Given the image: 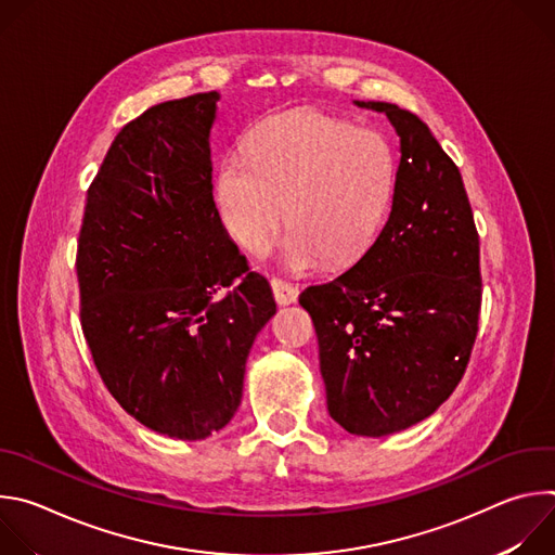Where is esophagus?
I'll return each mask as SVG.
<instances>
[{
    "mask_svg": "<svg viewBox=\"0 0 555 555\" xmlns=\"http://www.w3.org/2000/svg\"><path fill=\"white\" fill-rule=\"evenodd\" d=\"M272 292H274V300L279 305H292L298 298V289L281 279H272Z\"/></svg>",
    "mask_w": 555,
    "mask_h": 555,
    "instance_id": "34e87169",
    "label": "esophagus"
}]
</instances>
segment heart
Listing matches in <instances>:
<instances>
[{"instance_id":"1","label":"heart","mask_w":555,"mask_h":555,"mask_svg":"<svg viewBox=\"0 0 555 555\" xmlns=\"http://www.w3.org/2000/svg\"><path fill=\"white\" fill-rule=\"evenodd\" d=\"M395 189L388 142L315 109L266 120L248 155L221 160L217 202L225 230L250 255H263L283 217L292 228L279 259L309 270L323 259L356 263L377 240Z\"/></svg>"}]
</instances>
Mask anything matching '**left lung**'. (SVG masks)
Returning a JSON list of instances; mask_svg holds the SVG:
<instances>
[{"mask_svg": "<svg viewBox=\"0 0 555 555\" xmlns=\"http://www.w3.org/2000/svg\"><path fill=\"white\" fill-rule=\"evenodd\" d=\"M353 103L386 114L400 135L390 215L353 268L298 302L319 336L332 420L386 437L430 417L465 373L479 332V234L428 125L392 103Z\"/></svg>", "mask_w": 555, "mask_h": 555, "instance_id": "1", "label": "left lung"}]
</instances>
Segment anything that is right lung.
Returning a JSON list of instances; mask_svg holds the SVG:
<instances>
[{
    "instance_id": "1",
    "label": "right lung",
    "mask_w": 555,
    "mask_h": 555,
    "mask_svg": "<svg viewBox=\"0 0 555 555\" xmlns=\"http://www.w3.org/2000/svg\"><path fill=\"white\" fill-rule=\"evenodd\" d=\"M217 92L149 107L114 138L78 234L81 327L114 400L197 441L242 404L246 360L276 313L212 199Z\"/></svg>"
}]
</instances>
